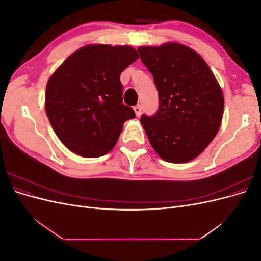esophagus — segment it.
I'll return each instance as SVG.
<instances>
[{
	"mask_svg": "<svg viewBox=\"0 0 261 261\" xmlns=\"http://www.w3.org/2000/svg\"><path fill=\"white\" fill-rule=\"evenodd\" d=\"M134 111H135L137 116H140L141 115V107L139 105L135 106V107H134Z\"/></svg>",
	"mask_w": 261,
	"mask_h": 261,
	"instance_id": "34e87169",
	"label": "esophagus"
}]
</instances>
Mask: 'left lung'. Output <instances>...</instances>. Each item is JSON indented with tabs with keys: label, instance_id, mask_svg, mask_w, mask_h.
<instances>
[{
	"label": "left lung",
	"instance_id": "obj_1",
	"mask_svg": "<svg viewBox=\"0 0 261 261\" xmlns=\"http://www.w3.org/2000/svg\"><path fill=\"white\" fill-rule=\"evenodd\" d=\"M138 53L159 94V108L141 115L148 139L164 161L185 163L215 138L223 116V93L207 63L180 43L140 46Z\"/></svg>",
	"mask_w": 261,
	"mask_h": 261
}]
</instances>
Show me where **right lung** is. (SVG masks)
I'll use <instances>...</instances> for the list:
<instances>
[{"instance_id": "obj_1", "label": "right lung", "mask_w": 261, "mask_h": 261, "mask_svg": "<svg viewBox=\"0 0 261 261\" xmlns=\"http://www.w3.org/2000/svg\"><path fill=\"white\" fill-rule=\"evenodd\" d=\"M138 59L128 45L91 44L77 50L49 78L45 112L70 151L98 158L111 151L123 124L135 117L123 103V70Z\"/></svg>"}]
</instances>
